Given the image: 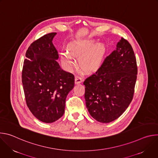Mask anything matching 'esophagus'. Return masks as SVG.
<instances>
[{"label": "esophagus", "instance_id": "1", "mask_svg": "<svg viewBox=\"0 0 158 158\" xmlns=\"http://www.w3.org/2000/svg\"><path fill=\"white\" fill-rule=\"evenodd\" d=\"M82 81V79L81 77V76H79V75L76 76V77H75V82H76V84H78L81 83Z\"/></svg>", "mask_w": 158, "mask_h": 158}]
</instances>
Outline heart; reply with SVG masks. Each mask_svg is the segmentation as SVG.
<instances>
[{
  "label": "heart",
  "mask_w": 158,
  "mask_h": 158,
  "mask_svg": "<svg viewBox=\"0 0 158 158\" xmlns=\"http://www.w3.org/2000/svg\"><path fill=\"white\" fill-rule=\"evenodd\" d=\"M97 44L93 39L76 42L69 47V51L61 53V59L67 69L70 70L76 64L74 57H81L80 64L87 73L96 71L101 65L105 49L101 44ZM96 46L95 47V46Z\"/></svg>",
  "instance_id": "heart-1"
}]
</instances>
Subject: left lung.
Returning <instances> with one entry per match:
<instances>
[{
  "label": "left lung",
  "instance_id": "1",
  "mask_svg": "<svg viewBox=\"0 0 158 158\" xmlns=\"http://www.w3.org/2000/svg\"><path fill=\"white\" fill-rule=\"evenodd\" d=\"M137 74L133 49L126 39L121 38L116 50L83 83L90 115L102 123L112 122L121 116L132 99Z\"/></svg>",
  "mask_w": 158,
  "mask_h": 158
}]
</instances>
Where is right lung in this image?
<instances>
[{"mask_svg": "<svg viewBox=\"0 0 158 158\" xmlns=\"http://www.w3.org/2000/svg\"><path fill=\"white\" fill-rule=\"evenodd\" d=\"M56 34H46L31 44L22 74L27 105L45 123L63 116L67 96L74 86V76L63 71L56 60L59 55L52 44Z\"/></svg>", "mask_w": 158, "mask_h": 158, "instance_id": "obj_1", "label": "right lung"}]
</instances>
